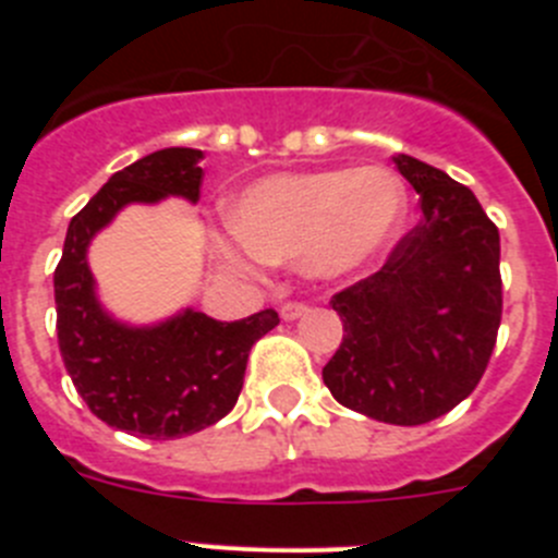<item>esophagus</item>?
Listing matches in <instances>:
<instances>
[{"instance_id":"obj_1","label":"esophagus","mask_w":558,"mask_h":558,"mask_svg":"<svg viewBox=\"0 0 558 558\" xmlns=\"http://www.w3.org/2000/svg\"><path fill=\"white\" fill-rule=\"evenodd\" d=\"M307 310H310V304H304V302H284L282 307H279V313H282L284 322H295V318H302Z\"/></svg>"}]
</instances>
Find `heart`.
I'll return each mask as SVG.
<instances>
[{
    "label": "heart",
    "mask_w": 558,
    "mask_h": 558,
    "mask_svg": "<svg viewBox=\"0 0 558 558\" xmlns=\"http://www.w3.org/2000/svg\"><path fill=\"white\" fill-rule=\"evenodd\" d=\"M405 186L386 167L282 172L256 181L229 206L231 240H215L226 263L242 251L268 265H302L310 276L357 268L399 229Z\"/></svg>",
    "instance_id": "heart-1"
}]
</instances>
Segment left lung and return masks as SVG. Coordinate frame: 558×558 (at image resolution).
I'll return each instance as SVG.
<instances>
[{
  "mask_svg": "<svg viewBox=\"0 0 558 558\" xmlns=\"http://www.w3.org/2000/svg\"><path fill=\"white\" fill-rule=\"evenodd\" d=\"M422 220L399 236L377 274L332 295L343 340L324 383L343 408L425 425L481 383L502 318L500 234L470 186L399 153Z\"/></svg>",
  "mask_w": 558,
  "mask_h": 558,
  "instance_id": "left-lung-1",
  "label": "left lung"
}]
</instances>
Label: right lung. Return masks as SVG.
Returning <instances> with one entry per match:
<instances>
[{
	"instance_id": "add662e5",
	"label": "right lung",
	"mask_w": 558,
	"mask_h": 558,
	"mask_svg": "<svg viewBox=\"0 0 558 558\" xmlns=\"http://www.w3.org/2000/svg\"><path fill=\"white\" fill-rule=\"evenodd\" d=\"M204 153L165 147L113 172L69 223L56 268L58 349L88 411L131 436L167 441L215 425L234 408L256 340L279 324L276 310L215 322L204 313L150 329L117 324L95 299L86 248L125 204L165 195L201 198Z\"/></svg>"
}]
</instances>
